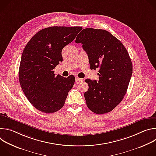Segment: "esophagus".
<instances>
[{"instance_id":"1","label":"esophagus","mask_w":156,"mask_h":156,"mask_svg":"<svg viewBox=\"0 0 156 156\" xmlns=\"http://www.w3.org/2000/svg\"><path fill=\"white\" fill-rule=\"evenodd\" d=\"M75 81H76V84H79L80 83L83 82V79H81V78H78V77H76V78H75Z\"/></svg>"}]
</instances>
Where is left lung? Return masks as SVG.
<instances>
[{"mask_svg": "<svg viewBox=\"0 0 156 156\" xmlns=\"http://www.w3.org/2000/svg\"><path fill=\"white\" fill-rule=\"evenodd\" d=\"M75 42L83 44L90 69H99V81L85 80L89 86L84 95L86 105L95 114L108 113L126 93L133 73L129 54L121 41L104 30L84 29Z\"/></svg>", "mask_w": 156, "mask_h": 156, "instance_id": "obj_1", "label": "left lung"}]
</instances>
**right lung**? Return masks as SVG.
<instances>
[{"mask_svg": "<svg viewBox=\"0 0 156 156\" xmlns=\"http://www.w3.org/2000/svg\"><path fill=\"white\" fill-rule=\"evenodd\" d=\"M83 29L80 27H52L38 31L22 53L19 81L30 103L44 113H54L63 106L75 76H55L53 70L62 62L63 48Z\"/></svg>", "mask_w": 156, "mask_h": 156, "instance_id": "add662e5", "label": "right lung"}]
</instances>
